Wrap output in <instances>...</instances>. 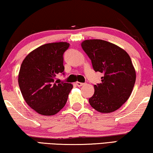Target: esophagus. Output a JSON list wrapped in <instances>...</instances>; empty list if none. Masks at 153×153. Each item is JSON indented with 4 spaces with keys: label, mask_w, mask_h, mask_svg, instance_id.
<instances>
[{
    "label": "esophagus",
    "mask_w": 153,
    "mask_h": 153,
    "mask_svg": "<svg viewBox=\"0 0 153 153\" xmlns=\"http://www.w3.org/2000/svg\"><path fill=\"white\" fill-rule=\"evenodd\" d=\"M84 84H85V83H81V82H79V81H76V85L77 86H78V87H81V86L83 85Z\"/></svg>",
    "instance_id": "esophagus-1"
}]
</instances>
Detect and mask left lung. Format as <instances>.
Instances as JSON below:
<instances>
[{
	"label": "left lung",
	"instance_id": "8db88e82",
	"mask_svg": "<svg viewBox=\"0 0 153 153\" xmlns=\"http://www.w3.org/2000/svg\"><path fill=\"white\" fill-rule=\"evenodd\" d=\"M81 47L94 71L103 74L101 83L94 85L90 105L101 113L115 111L128 100L135 83L136 72L130 56L119 46L103 40H85Z\"/></svg>",
	"mask_w": 153,
	"mask_h": 153
}]
</instances>
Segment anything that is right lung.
<instances>
[{
  "mask_svg": "<svg viewBox=\"0 0 153 153\" xmlns=\"http://www.w3.org/2000/svg\"><path fill=\"white\" fill-rule=\"evenodd\" d=\"M69 47L66 42L45 44L31 52L21 64L20 90L25 102L37 113L54 115L67 102L73 86L55 81V77L64 74L63 54Z\"/></svg>",
  "mask_w": 153,
  "mask_h": 153,
  "instance_id": "right-lung-1",
  "label": "right lung"
}]
</instances>
